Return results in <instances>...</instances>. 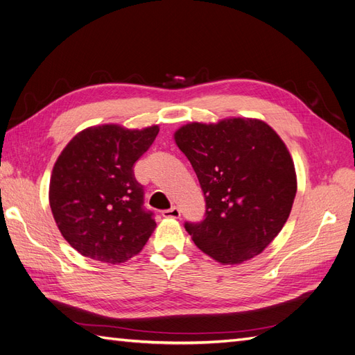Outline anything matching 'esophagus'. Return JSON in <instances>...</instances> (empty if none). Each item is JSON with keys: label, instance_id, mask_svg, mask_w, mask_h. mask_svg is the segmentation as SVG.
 Returning a JSON list of instances; mask_svg holds the SVG:
<instances>
[{"label": "esophagus", "instance_id": "1", "mask_svg": "<svg viewBox=\"0 0 355 355\" xmlns=\"http://www.w3.org/2000/svg\"><path fill=\"white\" fill-rule=\"evenodd\" d=\"M180 209L177 207H171L169 209H165L164 212H162V216L164 217H171V218H178L180 217Z\"/></svg>", "mask_w": 355, "mask_h": 355}]
</instances>
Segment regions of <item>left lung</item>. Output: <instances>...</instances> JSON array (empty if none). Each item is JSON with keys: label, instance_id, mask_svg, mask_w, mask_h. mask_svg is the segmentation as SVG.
<instances>
[{"label": "left lung", "instance_id": "8db88e82", "mask_svg": "<svg viewBox=\"0 0 355 355\" xmlns=\"http://www.w3.org/2000/svg\"><path fill=\"white\" fill-rule=\"evenodd\" d=\"M174 137L205 198V218L184 223L196 247L225 265L260 254L286 225L297 190L282 139L265 121L239 117L189 123Z\"/></svg>", "mask_w": 355, "mask_h": 355}]
</instances>
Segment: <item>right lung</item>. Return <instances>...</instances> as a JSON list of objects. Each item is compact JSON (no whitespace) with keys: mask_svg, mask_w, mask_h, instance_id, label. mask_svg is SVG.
<instances>
[{"mask_svg":"<svg viewBox=\"0 0 355 355\" xmlns=\"http://www.w3.org/2000/svg\"><path fill=\"white\" fill-rule=\"evenodd\" d=\"M157 134V126H94L62 150L49 200L60 234L80 254L116 265L138 254L153 234L155 214L144 207L134 166Z\"/></svg>","mask_w":355,"mask_h":355,"instance_id":"1","label":"right lung"}]
</instances>
